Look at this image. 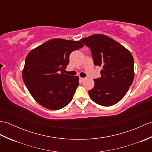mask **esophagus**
I'll return each instance as SVG.
<instances>
[{"instance_id":"1","label":"esophagus","mask_w":152,"mask_h":152,"mask_svg":"<svg viewBox=\"0 0 152 152\" xmlns=\"http://www.w3.org/2000/svg\"><path fill=\"white\" fill-rule=\"evenodd\" d=\"M80 81H81V82H83V81H84V80H85V78H80Z\"/></svg>"}]
</instances>
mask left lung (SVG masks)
<instances>
[{"label":"left lung","mask_w":152,"mask_h":152,"mask_svg":"<svg viewBox=\"0 0 152 152\" xmlns=\"http://www.w3.org/2000/svg\"><path fill=\"white\" fill-rule=\"evenodd\" d=\"M91 51L95 65L102 67L101 77L94 79L89 91L93 101L110 106L121 101L134 80V59L129 50L104 34H93L80 40Z\"/></svg>","instance_id":"obj_1"}]
</instances>
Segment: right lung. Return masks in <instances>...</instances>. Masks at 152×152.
<instances>
[{"label": "right lung", "mask_w": 152, "mask_h": 152, "mask_svg": "<svg viewBox=\"0 0 152 152\" xmlns=\"http://www.w3.org/2000/svg\"><path fill=\"white\" fill-rule=\"evenodd\" d=\"M83 46L80 41L55 38L31 50L22 72L23 82L38 104L50 110L69 104L79 86V77L63 73L70 54Z\"/></svg>", "instance_id": "obj_1"}]
</instances>
